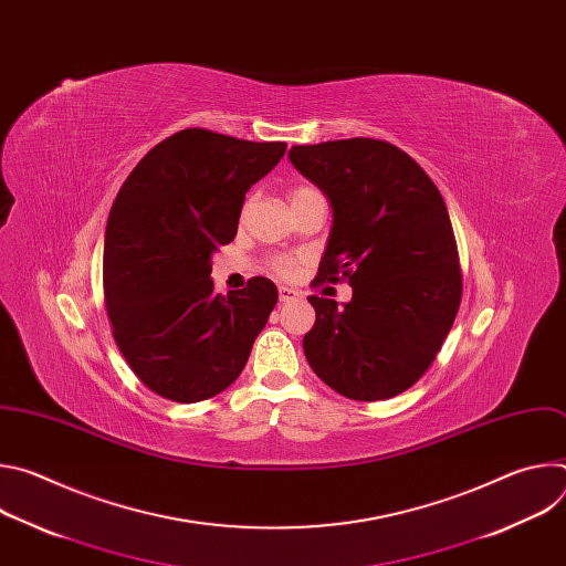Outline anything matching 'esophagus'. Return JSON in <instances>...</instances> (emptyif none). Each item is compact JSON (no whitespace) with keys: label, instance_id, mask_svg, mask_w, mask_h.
I'll return each instance as SVG.
<instances>
[{"label":"esophagus","instance_id":"esophagus-1","mask_svg":"<svg viewBox=\"0 0 566 566\" xmlns=\"http://www.w3.org/2000/svg\"><path fill=\"white\" fill-rule=\"evenodd\" d=\"M277 293H280V302H291V300H297V297H300V291L289 289V286H280Z\"/></svg>","mask_w":566,"mask_h":566}]
</instances>
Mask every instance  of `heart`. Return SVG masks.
Wrapping results in <instances>:
<instances>
[{
	"instance_id": "obj_1",
	"label": "heart",
	"mask_w": 566,
	"mask_h": 566,
	"mask_svg": "<svg viewBox=\"0 0 566 566\" xmlns=\"http://www.w3.org/2000/svg\"><path fill=\"white\" fill-rule=\"evenodd\" d=\"M306 192H311V188H297V190H293V192H291V201L297 199V197H302V195H306ZM273 269H275L280 275H291V273H293V260H289V258H277V260H273Z\"/></svg>"
}]
</instances>
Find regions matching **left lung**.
<instances>
[{
	"label": "left lung",
	"mask_w": 566,
	"mask_h": 566,
	"mask_svg": "<svg viewBox=\"0 0 566 566\" xmlns=\"http://www.w3.org/2000/svg\"><path fill=\"white\" fill-rule=\"evenodd\" d=\"M293 168L332 203L334 221L315 282L352 300L311 295L315 325L302 347L311 369L354 400L412 387L437 358L461 302L446 201L412 156L376 138L293 145Z\"/></svg>",
	"instance_id": "8db88e82"
}]
</instances>
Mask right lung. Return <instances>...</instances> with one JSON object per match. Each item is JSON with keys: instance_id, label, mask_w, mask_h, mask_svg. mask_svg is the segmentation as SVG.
<instances>
[{"instance_id": "add662e5", "label": "right lung", "mask_w": 566, "mask_h": 566, "mask_svg": "<svg viewBox=\"0 0 566 566\" xmlns=\"http://www.w3.org/2000/svg\"><path fill=\"white\" fill-rule=\"evenodd\" d=\"M284 151L286 143L181 129L118 190L105 230V304L120 354L158 396L197 402L223 391L266 327L277 304L271 280L221 295L210 273L247 192Z\"/></svg>"}]
</instances>
